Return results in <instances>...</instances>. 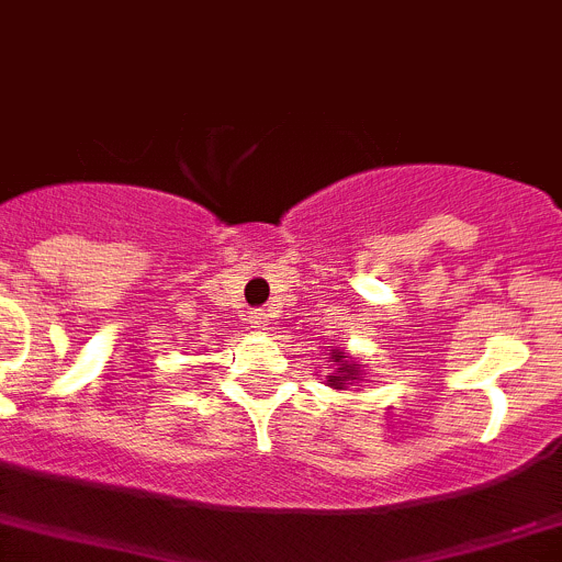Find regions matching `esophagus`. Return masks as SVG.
Listing matches in <instances>:
<instances>
[{
	"mask_svg": "<svg viewBox=\"0 0 562 562\" xmlns=\"http://www.w3.org/2000/svg\"><path fill=\"white\" fill-rule=\"evenodd\" d=\"M250 328L270 330V317H267L265 312H250Z\"/></svg>",
	"mask_w": 562,
	"mask_h": 562,
	"instance_id": "obj_1",
	"label": "esophagus"
}]
</instances>
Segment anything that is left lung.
<instances>
[{"instance_id":"8db88e82","label":"left lung","mask_w":562,"mask_h":562,"mask_svg":"<svg viewBox=\"0 0 562 562\" xmlns=\"http://www.w3.org/2000/svg\"><path fill=\"white\" fill-rule=\"evenodd\" d=\"M328 358H330V364H328V375H325V381H328V386L336 389V392H345V389L356 386V383H361L367 378L364 364L356 361L350 352L330 350Z\"/></svg>"}]
</instances>
